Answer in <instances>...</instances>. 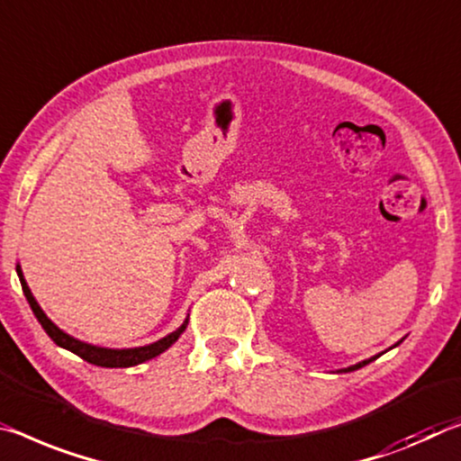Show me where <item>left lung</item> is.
<instances>
[{
	"instance_id": "1",
	"label": "left lung",
	"mask_w": 461,
	"mask_h": 461,
	"mask_svg": "<svg viewBox=\"0 0 461 461\" xmlns=\"http://www.w3.org/2000/svg\"><path fill=\"white\" fill-rule=\"evenodd\" d=\"M393 347H396V345H393ZM374 359H375V357H371V359H367V361H361V363H357V365H350V367H347V369H340V371H345V374H348V371L361 369L363 365H367V363H371V361H374Z\"/></svg>"
}]
</instances>
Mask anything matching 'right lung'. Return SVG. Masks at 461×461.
I'll list each match as a JSON object with an SVG mask.
<instances>
[{
	"label": "right lung",
	"instance_id": "obj_1",
	"mask_svg": "<svg viewBox=\"0 0 461 461\" xmlns=\"http://www.w3.org/2000/svg\"><path fill=\"white\" fill-rule=\"evenodd\" d=\"M16 273L20 276V285H22V291H24V295L28 299V303H31V308L34 312L36 320H39L41 326L45 328V332L50 336V340L55 342V345H59L63 348L71 350V353H76L77 357H82L84 361L92 363V365H98V367H133V365H139L143 361H149L153 357H158L159 353H164V350L170 348L174 342L178 340V336L185 332V328L188 324V320H185V324H182L178 330L170 332L164 339H159L158 342H151V345H145V347H135V348H104V347H94V345H87V342H82L77 339H73L68 332H63L61 328H57L50 320L47 318V313L41 310V305L36 303L34 295L31 294V289H28L24 275H22V268L20 265L16 267Z\"/></svg>",
	"mask_w": 461,
	"mask_h": 461
}]
</instances>
